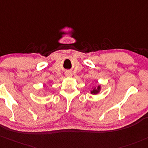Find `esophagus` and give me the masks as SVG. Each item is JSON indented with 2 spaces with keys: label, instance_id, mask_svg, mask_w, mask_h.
I'll return each mask as SVG.
<instances>
[{
  "label": "esophagus",
  "instance_id": "1",
  "mask_svg": "<svg viewBox=\"0 0 148 148\" xmlns=\"http://www.w3.org/2000/svg\"><path fill=\"white\" fill-rule=\"evenodd\" d=\"M66 75L68 76V77H70V76H71V73H67V74H66Z\"/></svg>",
  "mask_w": 148,
  "mask_h": 148
}]
</instances>
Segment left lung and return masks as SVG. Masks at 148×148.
I'll use <instances>...</instances> for the list:
<instances>
[{"label":"left lung","instance_id":"obj_1","mask_svg":"<svg viewBox=\"0 0 148 148\" xmlns=\"http://www.w3.org/2000/svg\"><path fill=\"white\" fill-rule=\"evenodd\" d=\"M99 90H100V86H98L97 88H94V89L91 91V93L92 94H98V93L99 92Z\"/></svg>","mask_w":148,"mask_h":148}]
</instances>
